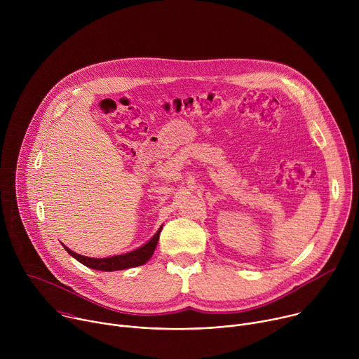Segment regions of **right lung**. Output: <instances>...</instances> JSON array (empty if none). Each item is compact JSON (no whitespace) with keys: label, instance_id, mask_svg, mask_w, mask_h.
Masks as SVG:
<instances>
[{"label":"right lung","instance_id":"right-lung-1","mask_svg":"<svg viewBox=\"0 0 359 359\" xmlns=\"http://www.w3.org/2000/svg\"><path fill=\"white\" fill-rule=\"evenodd\" d=\"M161 231H162V227L158 230V233L155 236H153L151 240H149L144 245L139 247L137 250H133L130 252L121 254V255H114V257H107V259L85 257V255L74 252L72 250H69L65 245L64 247L75 260H78L79 263H82L83 266H86L89 269L99 270V271H116V270H125V269L137 267V266L144 264L151 257L153 251H155V248H156Z\"/></svg>","mask_w":359,"mask_h":359}]
</instances>
